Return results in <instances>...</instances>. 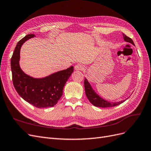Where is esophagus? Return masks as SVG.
<instances>
[{
    "instance_id": "1",
    "label": "esophagus",
    "mask_w": 151,
    "mask_h": 151,
    "mask_svg": "<svg viewBox=\"0 0 151 151\" xmlns=\"http://www.w3.org/2000/svg\"><path fill=\"white\" fill-rule=\"evenodd\" d=\"M84 68V65L81 64V63H78V64L75 65V69L76 70H83Z\"/></svg>"
}]
</instances>
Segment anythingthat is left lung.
I'll return each instance as SVG.
<instances>
[{"label": "left lung", "mask_w": 151, "mask_h": 151, "mask_svg": "<svg viewBox=\"0 0 151 151\" xmlns=\"http://www.w3.org/2000/svg\"><path fill=\"white\" fill-rule=\"evenodd\" d=\"M123 39L127 42H129L134 45V43L130 38L128 37L125 34H123ZM84 88H85V93L87 98L89 99V101L91 104H93L94 106L96 107H101V108H106V107H113L116 106L117 105L122 103L124 102V100L121 101L120 102L116 103H111L106 101V100L103 99L100 96L95 93V91L93 89L91 88L90 84L86 79L84 80ZM128 99V98H127Z\"/></svg>", "instance_id": "left-lung-1"}]
</instances>
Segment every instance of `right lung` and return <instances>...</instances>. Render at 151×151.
I'll use <instances>...</instances> for the list:
<instances>
[{"mask_svg":"<svg viewBox=\"0 0 151 151\" xmlns=\"http://www.w3.org/2000/svg\"><path fill=\"white\" fill-rule=\"evenodd\" d=\"M29 34L17 43L11 60L14 86L20 96L34 106L52 107L55 105L63 94V89L74 71V67L54 73L42 79H35L23 72L20 68V49L26 40L33 38Z\"/></svg>","mask_w":151,"mask_h":151,"instance_id":"1","label":"right lung"}]
</instances>
